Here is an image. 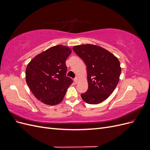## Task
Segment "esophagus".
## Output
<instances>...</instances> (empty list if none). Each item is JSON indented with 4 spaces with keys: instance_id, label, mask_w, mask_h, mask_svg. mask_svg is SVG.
I'll return each instance as SVG.
<instances>
[{
    "instance_id": "obj_1",
    "label": "esophagus",
    "mask_w": 150,
    "mask_h": 150,
    "mask_svg": "<svg viewBox=\"0 0 150 150\" xmlns=\"http://www.w3.org/2000/svg\"><path fill=\"white\" fill-rule=\"evenodd\" d=\"M78 78H75L74 79V83L76 84L77 83H78Z\"/></svg>"
}]
</instances>
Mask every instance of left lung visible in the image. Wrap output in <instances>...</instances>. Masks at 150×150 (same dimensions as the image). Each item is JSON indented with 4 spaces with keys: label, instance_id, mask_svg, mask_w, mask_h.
Masks as SVG:
<instances>
[{
    "label": "left lung",
    "instance_id": "left-lung-1",
    "mask_svg": "<svg viewBox=\"0 0 150 150\" xmlns=\"http://www.w3.org/2000/svg\"><path fill=\"white\" fill-rule=\"evenodd\" d=\"M72 49L87 67L88 89L81 94V98L91 104L103 102L119 82L121 72L119 60L105 49L95 45H80Z\"/></svg>",
    "mask_w": 150,
    "mask_h": 150
}]
</instances>
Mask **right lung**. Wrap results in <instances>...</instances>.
Wrapping results in <instances>:
<instances>
[{"instance_id":"1","label":"right lung","mask_w":150,"mask_h":150,"mask_svg":"<svg viewBox=\"0 0 150 150\" xmlns=\"http://www.w3.org/2000/svg\"><path fill=\"white\" fill-rule=\"evenodd\" d=\"M71 53L70 48L58 45L38 54L27 66L26 83L36 98L44 104L60 103L73 83L66 76V61Z\"/></svg>"}]
</instances>
